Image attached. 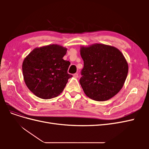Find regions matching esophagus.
<instances>
[{
    "label": "esophagus",
    "instance_id": "1",
    "mask_svg": "<svg viewBox=\"0 0 149 149\" xmlns=\"http://www.w3.org/2000/svg\"><path fill=\"white\" fill-rule=\"evenodd\" d=\"M73 76H74V78H78V73H74V74H73Z\"/></svg>",
    "mask_w": 149,
    "mask_h": 149
}]
</instances>
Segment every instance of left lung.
Listing matches in <instances>:
<instances>
[{
    "label": "left lung",
    "instance_id": "obj_1",
    "mask_svg": "<svg viewBox=\"0 0 149 149\" xmlns=\"http://www.w3.org/2000/svg\"><path fill=\"white\" fill-rule=\"evenodd\" d=\"M84 67L79 83L91 100H109L123 88L128 73V64L118 49L103 44L81 48Z\"/></svg>",
    "mask_w": 149,
    "mask_h": 149
}]
</instances>
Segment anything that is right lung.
Returning a JSON list of instances; mask_svg holds the SVG:
<instances>
[{"mask_svg":"<svg viewBox=\"0 0 149 149\" xmlns=\"http://www.w3.org/2000/svg\"><path fill=\"white\" fill-rule=\"evenodd\" d=\"M67 49L58 45L35 48L26 56L22 71L26 86L35 96L48 100L63 91L72 76L68 73L69 61L63 58Z\"/></svg>","mask_w":149,"mask_h":149,"instance_id":"add662e5","label":"right lung"}]
</instances>
